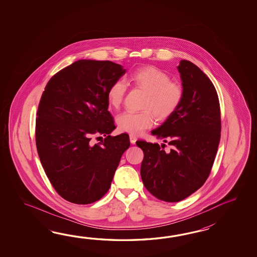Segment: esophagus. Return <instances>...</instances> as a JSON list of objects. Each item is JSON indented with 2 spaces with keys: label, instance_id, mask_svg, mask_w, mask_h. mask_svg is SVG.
<instances>
[{
  "label": "esophagus",
  "instance_id": "34e87169",
  "mask_svg": "<svg viewBox=\"0 0 257 257\" xmlns=\"http://www.w3.org/2000/svg\"><path fill=\"white\" fill-rule=\"evenodd\" d=\"M130 140H131V142L132 144H135V142H137V137L134 136V135H130Z\"/></svg>",
  "mask_w": 257,
  "mask_h": 257
}]
</instances>
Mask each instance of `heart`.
I'll return each instance as SVG.
<instances>
[{
	"mask_svg": "<svg viewBox=\"0 0 257 257\" xmlns=\"http://www.w3.org/2000/svg\"><path fill=\"white\" fill-rule=\"evenodd\" d=\"M127 82L146 93L141 112H125L116 117L118 131L140 135L153 126L156 119L164 121L175 113L184 99V88L171 81L169 75L154 66L137 69L127 77ZM126 93V84L116 80L109 85L106 98L110 107L118 109Z\"/></svg>",
	"mask_w": 257,
	"mask_h": 257,
	"instance_id": "b5f03b06",
	"label": "heart"
}]
</instances>
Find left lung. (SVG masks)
Instances as JSON below:
<instances>
[{"mask_svg":"<svg viewBox=\"0 0 257 257\" xmlns=\"http://www.w3.org/2000/svg\"><path fill=\"white\" fill-rule=\"evenodd\" d=\"M184 88L183 102L173 115L152 131L165 144L138 141L144 158L143 185L165 202H178L197 191L207 180L220 140L221 121L218 93L197 65L181 60L177 67Z\"/></svg>","mask_w":257,"mask_h":257,"instance_id":"8db88e82","label":"left lung"}]
</instances>
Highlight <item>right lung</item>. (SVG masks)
<instances>
[{"instance_id":"add662e5","label":"right lung","mask_w":257,"mask_h":257,"mask_svg":"<svg viewBox=\"0 0 257 257\" xmlns=\"http://www.w3.org/2000/svg\"><path fill=\"white\" fill-rule=\"evenodd\" d=\"M126 70L109 60H77L47 83L36 120L39 159L55 190L67 201L91 204L108 191L131 142L115 128L106 92ZM93 135L106 137L93 146Z\"/></svg>"}]
</instances>
